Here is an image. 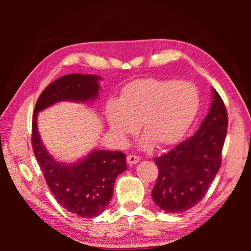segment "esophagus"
Here are the masks:
<instances>
[{
    "instance_id": "obj_1",
    "label": "esophagus",
    "mask_w": 251,
    "mask_h": 251,
    "mask_svg": "<svg viewBox=\"0 0 251 251\" xmlns=\"http://www.w3.org/2000/svg\"><path fill=\"white\" fill-rule=\"evenodd\" d=\"M139 160H141V157H139V156H136V155H128V156H127V163H128L129 165L137 164Z\"/></svg>"
}]
</instances>
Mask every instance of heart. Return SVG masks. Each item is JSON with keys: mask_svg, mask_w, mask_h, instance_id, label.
I'll list each match as a JSON object with an SVG mask.
<instances>
[{"mask_svg": "<svg viewBox=\"0 0 251 251\" xmlns=\"http://www.w3.org/2000/svg\"><path fill=\"white\" fill-rule=\"evenodd\" d=\"M199 108V95L189 82L141 78L123 88L120 100L105 107L110 130L121 139L135 134L138 124L146 135L144 147L152 143L165 148L177 144L192 126Z\"/></svg>", "mask_w": 251, "mask_h": 251, "instance_id": "1", "label": "heart"}]
</instances>
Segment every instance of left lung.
I'll use <instances>...</instances> for the list:
<instances>
[{
    "label": "left lung",
    "instance_id": "left-lung-1",
    "mask_svg": "<svg viewBox=\"0 0 251 251\" xmlns=\"http://www.w3.org/2000/svg\"><path fill=\"white\" fill-rule=\"evenodd\" d=\"M209 113L196 134L154 159L158 177L151 197L166 212H184L205 197L222 165L227 134L226 106L215 88Z\"/></svg>",
    "mask_w": 251,
    "mask_h": 251
}]
</instances>
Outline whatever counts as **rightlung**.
I'll list each match as a JSON object with an SVG mask.
<instances>
[{
    "instance_id": "right-lung-1",
    "label": "right lung",
    "mask_w": 251,
    "mask_h": 251,
    "mask_svg": "<svg viewBox=\"0 0 251 251\" xmlns=\"http://www.w3.org/2000/svg\"><path fill=\"white\" fill-rule=\"evenodd\" d=\"M100 77L70 74L50 83L34 108L32 146L44 178L57 202L83 218L100 215L113 197L116 177L126 171V156L120 151H93L74 164H63L49 154L37 130V113L63 100L87 103L99 97Z\"/></svg>"
}]
</instances>
